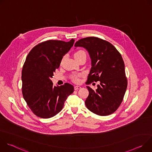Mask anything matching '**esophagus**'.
Segmentation results:
<instances>
[{
	"instance_id": "34e87169",
	"label": "esophagus",
	"mask_w": 152,
	"mask_h": 152,
	"mask_svg": "<svg viewBox=\"0 0 152 152\" xmlns=\"http://www.w3.org/2000/svg\"><path fill=\"white\" fill-rule=\"evenodd\" d=\"M80 88H81V86H75V90H80Z\"/></svg>"
}]
</instances>
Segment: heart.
I'll list each match as a JSON object with an SVG mask.
<instances>
[{"label": "heart", "instance_id": "obj_1", "mask_svg": "<svg viewBox=\"0 0 152 152\" xmlns=\"http://www.w3.org/2000/svg\"><path fill=\"white\" fill-rule=\"evenodd\" d=\"M86 55V54H85V53L84 51H83V50H79V51L76 52L75 53V57L77 56H80V55ZM78 76H79L78 75H73V76H72L73 80L74 81H75V82H77V81L79 80V79H78Z\"/></svg>", "mask_w": 152, "mask_h": 152}]
</instances>
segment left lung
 <instances>
[{"label":"left lung","instance_id":"1","mask_svg":"<svg viewBox=\"0 0 152 152\" xmlns=\"http://www.w3.org/2000/svg\"><path fill=\"white\" fill-rule=\"evenodd\" d=\"M75 46L83 48L90 55L91 67L87 83L100 82L95 91L86 86V107L101 116L113 114L122 102L127 86L121 55L110 42L97 37L80 39Z\"/></svg>","mask_w":152,"mask_h":152}]
</instances>
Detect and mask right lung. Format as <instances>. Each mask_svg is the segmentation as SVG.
<instances>
[{
	"instance_id": "add662e5",
	"label": "right lung",
	"mask_w": 152,
	"mask_h": 152,
	"mask_svg": "<svg viewBox=\"0 0 152 152\" xmlns=\"http://www.w3.org/2000/svg\"><path fill=\"white\" fill-rule=\"evenodd\" d=\"M74 42L73 39L69 42L48 40L35 46L26 57L21 74L23 96L31 111L39 117L49 118L56 115L74 91L73 85L66 83L53 86L51 80Z\"/></svg>"
}]
</instances>
